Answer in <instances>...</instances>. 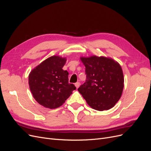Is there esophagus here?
Listing matches in <instances>:
<instances>
[{
	"mask_svg": "<svg viewBox=\"0 0 151 151\" xmlns=\"http://www.w3.org/2000/svg\"><path fill=\"white\" fill-rule=\"evenodd\" d=\"M75 86L76 87V88L77 89L79 88V87L80 86V83H79V82H77V83H75Z\"/></svg>",
	"mask_w": 151,
	"mask_h": 151,
	"instance_id": "34e87169",
	"label": "esophagus"
}]
</instances>
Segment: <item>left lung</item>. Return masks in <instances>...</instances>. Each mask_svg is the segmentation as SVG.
Returning a JSON list of instances; mask_svg holds the SVG:
<instances>
[{"label":"left lung","mask_w":151,"mask_h":151,"mask_svg":"<svg viewBox=\"0 0 151 151\" xmlns=\"http://www.w3.org/2000/svg\"><path fill=\"white\" fill-rule=\"evenodd\" d=\"M86 80L78 88L87 103L98 111L108 110L122 96L124 78L120 65L113 59L96 55L81 57Z\"/></svg>","instance_id":"8db88e82"}]
</instances>
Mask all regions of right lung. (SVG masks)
I'll list each match as a JSON object with an SVG mask.
<instances>
[{"mask_svg":"<svg viewBox=\"0 0 151 151\" xmlns=\"http://www.w3.org/2000/svg\"><path fill=\"white\" fill-rule=\"evenodd\" d=\"M65 57L53 55L36 66L28 77L31 92L42 106L55 109L65 103L76 88L68 83V72L62 69Z\"/></svg>","mask_w":151,"mask_h":151,"instance_id":"right-lung-1","label":"right lung"}]
</instances>
